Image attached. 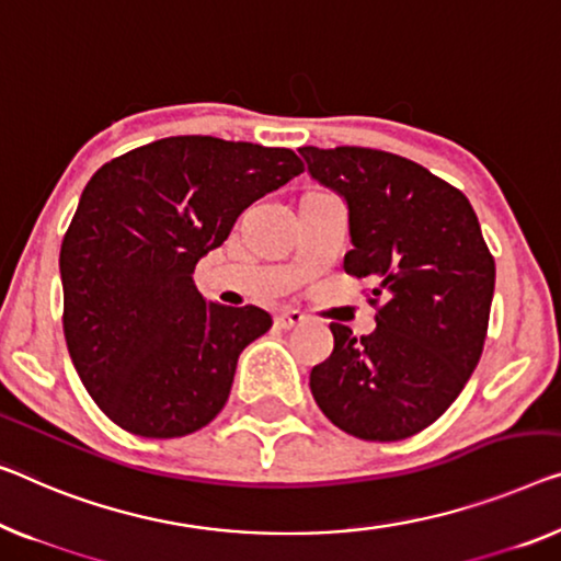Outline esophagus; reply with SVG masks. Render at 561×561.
<instances>
[{
  "label": "esophagus",
  "instance_id": "34e87169",
  "mask_svg": "<svg viewBox=\"0 0 561 561\" xmlns=\"http://www.w3.org/2000/svg\"><path fill=\"white\" fill-rule=\"evenodd\" d=\"M307 317L299 312V309H282L277 314V324L282 330H291V328H299V324H305Z\"/></svg>",
  "mask_w": 561,
  "mask_h": 561
}]
</instances>
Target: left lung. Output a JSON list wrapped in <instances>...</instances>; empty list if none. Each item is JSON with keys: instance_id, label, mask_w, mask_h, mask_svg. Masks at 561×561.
Masks as SVG:
<instances>
[{"instance_id": "obj_1", "label": "left lung", "mask_w": 561, "mask_h": 561, "mask_svg": "<svg viewBox=\"0 0 561 561\" xmlns=\"http://www.w3.org/2000/svg\"><path fill=\"white\" fill-rule=\"evenodd\" d=\"M347 201L350 277L375 282L378 328L332 322L334 350L309 373L320 411L363 440L411 438L448 411L479 365L496 264L468 198L388 150L299 148Z\"/></svg>"}]
</instances>
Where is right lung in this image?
Wrapping results in <instances>:
<instances>
[{
    "mask_svg": "<svg viewBox=\"0 0 561 561\" xmlns=\"http://www.w3.org/2000/svg\"><path fill=\"white\" fill-rule=\"evenodd\" d=\"M302 171L289 148L173 136L88 181L60 249L62 328L82 386L115 425L181 438L227 405L241 350L272 317L206 302L196 262Z\"/></svg>",
    "mask_w": 561,
    "mask_h": 561,
    "instance_id": "add662e5",
    "label": "right lung"
}]
</instances>
